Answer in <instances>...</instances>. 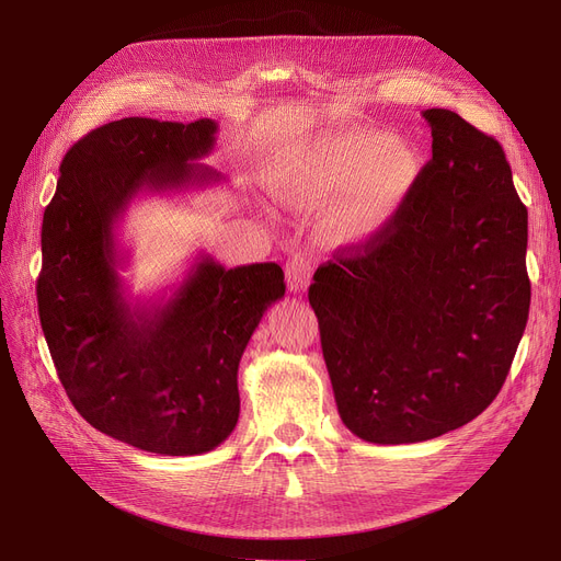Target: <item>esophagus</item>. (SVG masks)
I'll use <instances>...</instances> for the list:
<instances>
[{
	"instance_id": "1",
	"label": "esophagus",
	"mask_w": 561,
	"mask_h": 561,
	"mask_svg": "<svg viewBox=\"0 0 561 561\" xmlns=\"http://www.w3.org/2000/svg\"><path fill=\"white\" fill-rule=\"evenodd\" d=\"M313 263L307 254H293L286 263V282L293 293H302L311 279Z\"/></svg>"
}]
</instances>
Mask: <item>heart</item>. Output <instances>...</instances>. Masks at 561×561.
I'll return each instance as SVG.
<instances>
[{
    "label": "heart",
    "instance_id": "obj_1",
    "mask_svg": "<svg viewBox=\"0 0 561 561\" xmlns=\"http://www.w3.org/2000/svg\"><path fill=\"white\" fill-rule=\"evenodd\" d=\"M421 176V159L407 140L379 131H343L305 145L282 170V202L313 209L320 239L345 250L368 243L400 211Z\"/></svg>",
    "mask_w": 561,
    "mask_h": 561
}]
</instances>
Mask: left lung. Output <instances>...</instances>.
<instances>
[{"instance_id":"8db88e82","label":"left lung","mask_w":561,"mask_h":561,"mask_svg":"<svg viewBox=\"0 0 561 561\" xmlns=\"http://www.w3.org/2000/svg\"><path fill=\"white\" fill-rule=\"evenodd\" d=\"M432 159L393 220L309 286L343 425L368 444L457 430L505 385L529 313L527 209L500 142L427 108Z\"/></svg>"}]
</instances>
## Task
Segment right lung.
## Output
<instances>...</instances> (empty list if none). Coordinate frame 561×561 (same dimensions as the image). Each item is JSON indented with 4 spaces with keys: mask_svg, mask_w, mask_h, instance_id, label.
Here are the masks:
<instances>
[{
    "mask_svg": "<svg viewBox=\"0 0 561 561\" xmlns=\"http://www.w3.org/2000/svg\"><path fill=\"white\" fill-rule=\"evenodd\" d=\"M218 123L125 117L75 142L43 216L38 316L58 379L95 430L168 457L218 448L239 423V364L284 298L277 263L225 268L199 252L170 296L131 300L115 227L142 193L222 182L197 163Z\"/></svg>",
    "mask_w": 561,
    "mask_h": 561,
    "instance_id": "1",
    "label": "right lung"
}]
</instances>
